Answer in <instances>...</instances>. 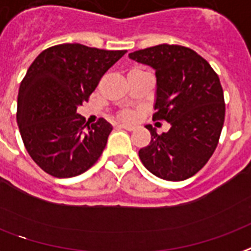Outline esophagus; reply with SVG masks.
<instances>
[{
  "instance_id": "esophagus-1",
  "label": "esophagus",
  "mask_w": 251,
  "mask_h": 251,
  "mask_svg": "<svg viewBox=\"0 0 251 251\" xmlns=\"http://www.w3.org/2000/svg\"><path fill=\"white\" fill-rule=\"evenodd\" d=\"M121 127L122 129H125V130H129V131H133L135 129L134 125H129V124H121Z\"/></svg>"
}]
</instances>
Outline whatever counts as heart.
<instances>
[{"label":"heart","instance_id":"b5f03b06","mask_svg":"<svg viewBox=\"0 0 251 251\" xmlns=\"http://www.w3.org/2000/svg\"><path fill=\"white\" fill-rule=\"evenodd\" d=\"M118 117L124 121H131L134 120L135 113L133 110H130V109H122V110L118 113Z\"/></svg>","mask_w":251,"mask_h":251}]
</instances>
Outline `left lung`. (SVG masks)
<instances>
[{
	"label": "left lung",
	"mask_w": 251,
	"mask_h": 251,
	"mask_svg": "<svg viewBox=\"0 0 251 251\" xmlns=\"http://www.w3.org/2000/svg\"><path fill=\"white\" fill-rule=\"evenodd\" d=\"M129 57L155 70L153 121L172 125L162 134L146 126L151 141L138 151L141 162L166 181L193 177L213 155L224 127L225 100L218 74L186 46L162 44Z\"/></svg>",
	"instance_id": "obj_1"
}]
</instances>
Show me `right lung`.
Wrapping results in <instances>:
<instances>
[{"instance_id": "add662e5", "label": "right lung", "mask_w": 251, "mask_h": 251, "mask_svg": "<svg viewBox=\"0 0 251 251\" xmlns=\"http://www.w3.org/2000/svg\"><path fill=\"white\" fill-rule=\"evenodd\" d=\"M126 50L61 44L44 50L22 79L17 124L27 153L57 178L75 177L97 162L111 125L103 118L85 124L77 107Z\"/></svg>"}]
</instances>
